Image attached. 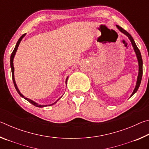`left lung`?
I'll return each instance as SVG.
<instances>
[{
    "mask_svg": "<svg viewBox=\"0 0 149 149\" xmlns=\"http://www.w3.org/2000/svg\"><path fill=\"white\" fill-rule=\"evenodd\" d=\"M116 27H118V29H119L121 32L123 33H124L125 35H127V36L128 37V38L130 39V40L131 41V42H132V44L133 45V49H134V50H135L136 56H137V60H138L139 74H138V77H137V84H136V86L135 87L134 90H133V92L132 93V95H131V97H132V96H133L136 92H137V91L138 90L139 87V86H140L141 79H142V75H143V60H142V57H141L140 50H139V49H138L137 45H136L134 40H133V37H132V35H131L127 31H126L125 30L123 29L122 27H121L120 26L116 25Z\"/></svg>",
    "mask_w": 149,
    "mask_h": 149,
    "instance_id": "left-lung-1",
    "label": "left lung"
}]
</instances>
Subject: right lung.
<instances>
[{
  "label": "right lung",
  "instance_id": "obj_1",
  "mask_svg": "<svg viewBox=\"0 0 149 149\" xmlns=\"http://www.w3.org/2000/svg\"><path fill=\"white\" fill-rule=\"evenodd\" d=\"M25 35H26V33L24 34V35H22V36L20 37V38L19 39L18 41H17V43H16V47H15L14 49V50H13V52H12V54H11V56H10V66H11V70H12V80H13V82H14V87H15V88H16V91H17V92L18 93V94H19L20 96H21L22 97L24 98L25 99L27 100V101L29 102L30 103H31V104H32L33 105H34L35 107H39V108L44 107H47V105H41V104H37V103H36V102H34V101H33V100H30V99H27V98H26V97H25L23 95H22L21 93L19 92V89H18V88H17V85H16V81H15V79H14V64H13V60H14V58L15 54H16V51H17V48H18V46H19V43H20V41H22V39H23V37L25 36ZM67 79H68V77H67V79H66V81H65V82H67ZM56 101L54 103H53V104H49V106H51V105H52V104H55V103H56Z\"/></svg>",
  "mask_w": 149,
  "mask_h": 149
}]
</instances>
